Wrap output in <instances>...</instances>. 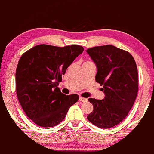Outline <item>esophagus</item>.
Listing matches in <instances>:
<instances>
[{"mask_svg":"<svg viewBox=\"0 0 154 154\" xmlns=\"http://www.w3.org/2000/svg\"><path fill=\"white\" fill-rule=\"evenodd\" d=\"M79 100L80 102H83V103H85V102L87 101V98H83V97H79Z\"/></svg>","mask_w":154,"mask_h":154,"instance_id":"obj_1","label":"esophagus"}]
</instances>
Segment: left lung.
Here are the masks:
<instances>
[{"label":"left lung","mask_w":154,"mask_h":154,"mask_svg":"<svg viewBox=\"0 0 154 154\" xmlns=\"http://www.w3.org/2000/svg\"><path fill=\"white\" fill-rule=\"evenodd\" d=\"M87 52L96 64L95 80L105 94L103 100L88 99L94 110L87 119L99 128H110L125 119L133 107L138 89L136 63L128 51L111 45L87 49Z\"/></svg>","instance_id":"1"}]
</instances>
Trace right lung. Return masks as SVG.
Instances as JSON below:
<instances>
[{
	"instance_id": "1",
	"label": "right lung",
	"mask_w": 154,
	"mask_h": 154,
	"mask_svg": "<svg viewBox=\"0 0 154 154\" xmlns=\"http://www.w3.org/2000/svg\"><path fill=\"white\" fill-rule=\"evenodd\" d=\"M83 50L77 45H38L20 57L16 72V94L23 111L35 124L56 126L79 100L77 94L65 95L57 87L67 67Z\"/></svg>"
}]
</instances>
